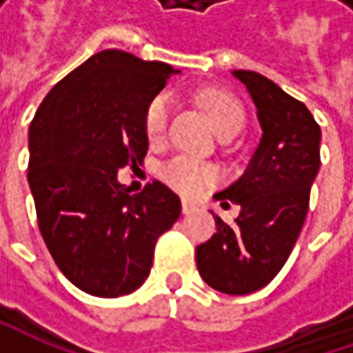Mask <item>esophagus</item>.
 <instances>
[{"label":"esophagus","instance_id":"obj_1","mask_svg":"<svg viewBox=\"0 0 353 353\" xmlns=\"http://www.w3.org/2000/svg\"><path fill=\"white\" fill-rule=\"evenodd\" d=\"M194 202H190V200H186V198H183V212L184 214H190V212H194Z\"/></svg>","mask_w":353,"mask_h":353}]
</instances>
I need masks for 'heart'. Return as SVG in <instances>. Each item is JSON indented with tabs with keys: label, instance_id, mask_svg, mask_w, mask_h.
<instances>
[{
	"label": "heart",
	"instance_id": "b5f03b06",
	"mask_svg": "<svg viewBox=\"0 0 353 353\" xmlns=\"http://www.w3.org/2000/svg\"><path fill=\"white\" fill-rule=\"evenodd\" d=\"M200 102L206 108L218 135H222L225 131H239L243 128L245 114H243L241 103L224 90H204L200 94ZM170 110H172V100L167 94L157 96L155 100L149 103L147 114H145V131L151 143L165 139L167 128H169ZM161 174L165 183L183 194H200L202 190H206L210 184L218 181V172L214 167L190 157H174L163 167Z\"/></svg>",
	"mask_w": 353,
	"mask_h": 353
}]
</instances>
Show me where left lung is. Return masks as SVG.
Returning <instances> with one entry per match:
<instances>
[{
  "instance_id": "left-lung-1",
  "label": "left lung",
  "mask_w": 353,
  "mask_h": 353,
  "mask_svg": "<svg viewBox=\"0 0 353 353\" xmlns=\"http://www.w3.org/2000/svg\"><path fill=\"white\" fill-rule=\"evenodd\" d=\"M232 74L257 108L261 139L243 174L214 194L241 212L234 224L212 212L218 232L196 248V267L212 289L250 294L273 281L299 239L320 169L322 133L305 103L269 78L251 70Z\"/></svg>"
}]
</instances>
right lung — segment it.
Here are the masks:
<instances>
[{
    "instance_id": "1",
    "label": "right lung",
    "mask_w": 353,
    "mask_h": 353,
    "mask_svg": "<svg viewBox=\"0 0 353 353\" xmlns=\"http://www.w3.org/2000/svg\"><path fill=\"white\" fill-rule=\"evenodd\" d=\"M179 72L108 48L64 76L31 121L27 181L39 230L80 291L114 299L139 289L157 239L181 216L163 183L131 196L117 181L119 169L143 165L147 108Z\"/></svg>"
}]
</instances>
